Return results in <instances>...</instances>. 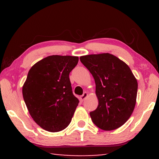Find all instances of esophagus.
Here are the masks:
<instances>
[{"instance_id": "obj_1", "label": "esophagus", "mask_w": 159, "mask_h": 159, "mask_svg": "<svg viewBox=\"0 0 159 159\" xmlns=\"http://www.w3.org/2000/svg\"><path fill=\"white\" fill-rule=\"evenodd\" d=\"M88 96V93H86V92H85L84 93H83V95H81V96H80V100H81V101H83V100H84V99L86 98H87V97Z\"/></svg>"}]
</instances>
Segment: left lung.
Segmentation results:
<instances>
[{"label": "left lung", "instance_id": "1", "mask_svg": "<svg viewBox=\"0 0 159 159\" xmlns=\"http://www.w3.org/2000/svg\"><path fill=\"white\" fill-rule=\"evenodd\" d=\"M80 61L95 79L99 104L90 113L102 130H113L130 117L136 104L138 81L127 64L110 53L81 56Z\"/></svg>", "mask_w": 159, "mask_h": 159}]
</instances>
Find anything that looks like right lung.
Masks as SVG:
<instances>
[{"mask_svg":"<svg viewBox=\"0 0 159 159\" xmlns=\"http://www.w3.org/2000/svg\"><path fill=\"white\" fill-rule=\"evenodd\" d=\"M78 61L76 56L51 55L29 70L23 98L31 118L45 130L56 133L71 123L79 100L73 95L69 76Z\"/></svg>","mask_w":159,"mask_h":159,"instance_id":"obj_1","label":"right lung"}]
</instances>
